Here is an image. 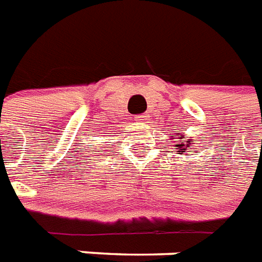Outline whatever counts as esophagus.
Returning a JSON list of instances; mask_svg holds the SVG:
<instances>
[{"mask_svg": "<svg viewBox=\"0 0 262 262\" xmlns=\"http://www.w3.org/2000/svg\"><path fill=\"white\" fill-rule=\"evenodd\" d=\"M135 120H137L138 123H147L148 115H138Z\"/></svg>", "mask_w": 262, "mask_h": 262, "instance_id": "34e87169", "label": "esophagus"}]
</instances>
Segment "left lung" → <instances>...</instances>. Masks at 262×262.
I'll list each match as a JSON object with an SVG mask.
<instances>
[{
    "instance_id": "obj_1",
    "label": "left lung",
    "mask_w": 262,
    "mask_h": 262,
    "mask_svg": "<svg viewBox=\"0 0 262 262\" xmlns=\"http://www.w3.org/2000/svg\"><path fill=\"white\" fill-rule=\"evenodd\" d=\"M174 137V135H173ZM177 137L180 138H183V135H180V134H177ZM176 142H179V141H176ZM194 141H192V139H188V141H185V144H184V142H179V144H174V150H179L177 151V154H185V156H189L187 152V148H189V146L192 143H193Z\"/></svg>"
}]
</instances>
